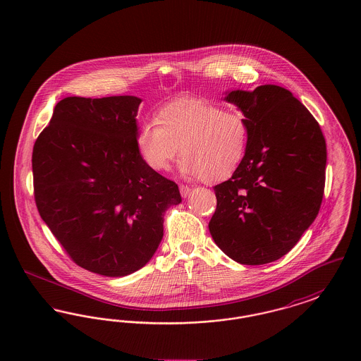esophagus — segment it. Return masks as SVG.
<instances>
[{"mask_svg":"<svg viewBox=\"0 0 361 361\" xmlns=\"http://www.w3.org/2000/svg\"><path fill=\"white\" fill-rule=\"evenodd\" d=\"M180 193H181V196L183 197H187L189 195V192H190V188H189L188 185H184V184H180Z\"/></svg>","mask_w":361,"mask_h":361,"instance_id":"esophagus-1","label":"esophagus"}]
</instances>
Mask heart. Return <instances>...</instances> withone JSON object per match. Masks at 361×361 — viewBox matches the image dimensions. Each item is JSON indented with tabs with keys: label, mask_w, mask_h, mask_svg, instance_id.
I'll list each match as a JSON object with an SVG mask.
<instances>
[{
	"label": "heart",
	"mask_w": 361,
	"mask_h": 361,
	"mask_svg": "<svg viewBox=\"0 0 361 361\" xmlns=\"http://www.w3.org/2000/svg\"><path fill=\"white\" fill-rule=\"evenodd\" d=\"M155 124H143L135 137L137 153L155 172L168 171L178 152L181 174L219 181L237 172L247 153L246 116L218 104L180 99L159 109Z\"/></svg>",
	"instance_id": "heart-1"
}]
</instances>
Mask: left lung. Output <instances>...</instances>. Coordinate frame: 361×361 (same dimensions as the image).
Segmentation results:
<instances>
[{
    "instance_id": "1",
    "label": "left lung",
    "mask_w": 361,
    "mask_h": 361,
    "mask_svg": "<svg viewBox=\"0 0 361 361\" xmlns=\"http://www.w3.org/2000/svg\"><path fill=\"white\" fill-rule=\"evenodd\" d=\"M224 100L246 116L250 137L237 172L214 187L208 228L228 257L262 265L287 255L317 218L326 142L309 109L281 86L233 90Z\"/></svg>"
}]
</instances>
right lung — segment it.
I'll use <instances>...</instances> for the list:
<instances>
[{
	"instance_id": "add662e5",
	"label": "right lung",
	"mask_w": 361,
	"mask_h": 361,
	"mask_svg": "<svg viewBox=\"0 0 361 361\" xmlns=\"http://www.w3.org/2000/svg\"><path fill=\"white\" fill-rule=\"evenodd\" d=\"M140 99L66 97L32 152L37 211L69 257L121 277L145 267L164 235V214L181 203L177 184L137 153Z\"/></svg>"
}]
</instances>
